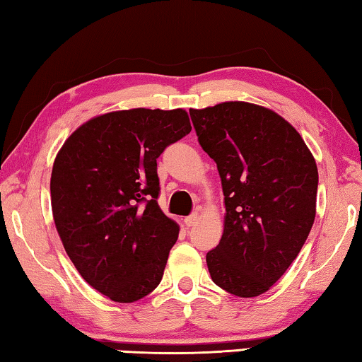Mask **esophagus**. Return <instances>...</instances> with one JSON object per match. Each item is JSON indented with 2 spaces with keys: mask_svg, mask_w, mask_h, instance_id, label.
<instances>
[{
  "mask_svg": "<svg viewBox=\"0 0 362 362\" xmlns=\"http://www.w3.org/2000/svg\"><path fill=\"white\" fill-rule=\"evenodd\" d=\"M199 219H200L199 211H194V213L189 214V216L185 219V223H186L187 227H192V226H195V224L199 223Z\"/></svg>",
  "mask_w": 362,
  "mask_h": 362,
  "instance_id": "obj_1",
  "label": "esophagus"
}]
</instances>
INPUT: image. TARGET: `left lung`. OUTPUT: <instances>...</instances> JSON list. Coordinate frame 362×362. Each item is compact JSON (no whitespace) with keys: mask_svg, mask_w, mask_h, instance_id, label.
I'll use <instances>...</instances> for the list:
<instances>
[{"mask_svg":"<svg viewBox=\"0 0 362 362\" xmlns=\"http://www.w3.org/2000/svg\"><path fill=\"white\" fill-rule=\"evenodd\" d=\"M189 114L224 192V233L206 252L211 280L238 297L264 294L312 230L315 158L294 127L267 107L226 101Z\"/></svg>","mask_w":362,"mask_h":362,"instance_id":"1","label":"left lung"}]
</instances>
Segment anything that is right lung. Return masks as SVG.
Masks as SVG:
<instances>
[{
    "mask_svg": "<svg viewBox=\"0 0 362 362\" xmlns=\"http://www.w3.org/2000/svg\"><path fill=\"white\" fill-rule=\"evenodd\" d=\"M192 130L182 110L107 112L57 156L50 200L57 232L81 276L114 302L160 283L180 227L158 208L157 158Z\"/></svg>",
    "mask_w": 362,
    "mask_h": 362,
    "instance_id": "add662e5",
    "label": "right lung"
}]
</instances>
